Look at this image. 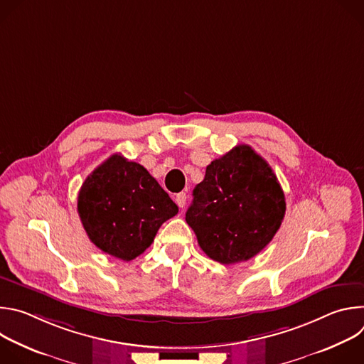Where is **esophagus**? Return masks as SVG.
Segmentation results:
<instances>
[{
	"mask_svg": "<svg viewBox=\"0 0 364 364\" xmlns=\"http://www.w3.org/2000/svg\"><path fill=\"white\" fill-rule=\"evenodd\" d=\"M186 200H187V194L186 193H178L176 196V203L178 207H184L186 205Z\"/></svg>",
	"mask_w": 364,
	"mask_h": 364,
	"instance_id": "esophagus-1",
	"label": "esophagus"
}]
</instances>
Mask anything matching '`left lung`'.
<instances>
[{
  "label": "left lung",
  "mask_w": 364,
  "mask_h": 364,
  "mask_svg": "<svg viewBox=\"0 0 364 364\" xmlns=\"http://www.w3.org/2000/svg\"><path fill=\"white\" fill-rule=\"evenodd\" d=\"M285 196L269 164L249 145H236L207 166L193 190L186 222L203 252L223 265L245 262L275 236Z\"/></svg>",
  "instance_id": "8db88e82"
}]
</instances>
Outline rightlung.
Returning <instances> with one entry per match:
<instances>
[{
    "label": "right lung",
    "instance_id": "add662e5",
    "mask_svg": "<svg viewBox=\"0 0 364 364\" xmlns=\"http://www.w3.org/2000/svg\"><path fill=\"white\" fill-rule=\"evenodd\" d=\"M77 212L92 243L128 262L152 243L178 207L141 164L114 154L82 184Z\"/></svg>",
    "mask_w": 364,
    "mask_h": 364
}]
</instances>
